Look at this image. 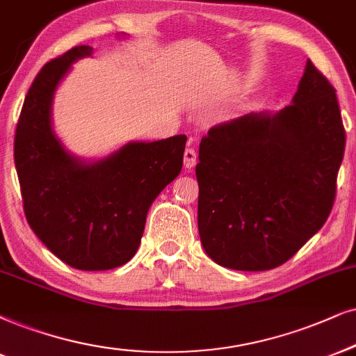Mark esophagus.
<instances>
[{
	"mask_svg": "<svg viewBox=\"0 0 356 356\" xmlns=\"http://www.w3.org/2000/svg\"><path fill=\"white\" fill-rule=\"evenodd\" d=\"M195 164H197V152L193 147H187V149L184 151V165H186V169H192Z\"/></svg>",
	"mask_w": 356,
	"mask_h": 356,
	"instance_id": "obj_1",
	"label": "esophagus"
}]
</instances>
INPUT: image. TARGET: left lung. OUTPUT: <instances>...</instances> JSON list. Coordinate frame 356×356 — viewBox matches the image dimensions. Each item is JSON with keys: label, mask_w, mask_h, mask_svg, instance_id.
<instances>
[{"label": "left lung", "mask_w": 356, "mask_h": 356, "mask_svg": "<svg viewBox=\"0 0 356 356\" xmlns=\"http://www.w3.org/2000/svg\"><path fill=\"white\" fill-rule=\"evenodd\" d=\"M345 151L335 88L307 60L292 103L209 129L199 147V235L220 266L268 271L330 215Z\"/></svg>", "instance_id": "8db88e82"}]
</instances>
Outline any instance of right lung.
Returning a JSON list of instances; mask_svg holds the SVG:
<instances>
[{
    "instance_id": "add662e5",
    "label": "right lung",
    "mask_w": 356,
    "mask_h": 356,
    "mask_svg": "<svg viewBox=\"0 0 356 356\" xmlns=\"http://www.w3.org/2000/svg\"><path fill=\"white\" fill-rule=\"evenodd\" d=\"M92 52L77 46L40 69L17 121L15 164L39 240L72 268L105 271L136 254L149 207L181 174L187 136L129 141L93 161L65 149L52 126L54 97L72 64Z\"/></svg>"
}]
</instances>
